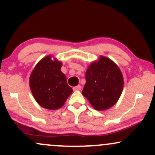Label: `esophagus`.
<instances>
[{
    "mask_svg": "<svg viewBox=\"0 0 155 155\" xmlns=\"http://www.w3.org/2000/svg\"><path fill=\"white\" fill-rule=\"evenodd\" d=\"M73 90H74V91H81V85H77V86H76V87H73Z\"/></svg>",
    "mask_w": 155,
    "mask_h": 155,
    "instance_id": "1",
    "label": "esophagus"
}]
</instances>
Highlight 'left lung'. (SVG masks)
I'll use <instances>...</instances> for the list:
<instances>
[{"instance_id":"obj_1","label":"left lung","mask_w":155,"mask_h":155,"mask_svg":"<svg viewBox=\"0 0 155 155\" xmlns=\"http://www.w3.org/2000/svg\"><path fill=\"white\" fill-rule=\"evenodd\" d=\"M82 95L97 110H104L116 104L121 95L124 79L120 70L111 59L100 57L85 74Z\"/></svg>"}]
</instances>
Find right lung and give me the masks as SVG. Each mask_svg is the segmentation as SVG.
I'll return each mask as SVG.
<instances>
[{
    "label": "right lung",
    "instance_id": "obj_1",
    "mask_svg": "<svg viewBox=\"0 0 155 155\" xmlns=\"http://www.w3.org/2000/svg\"><path fill=\"white\" fill-rule=\"evenodd\" d=\"M62 64L51 56L42 59L30 76L31 91L36 101L48 110H58L72 93L66 76L61 71Z\"/></svg>",
    "mask_w": 155,
    "mask_h": 155
}]
</instances>
